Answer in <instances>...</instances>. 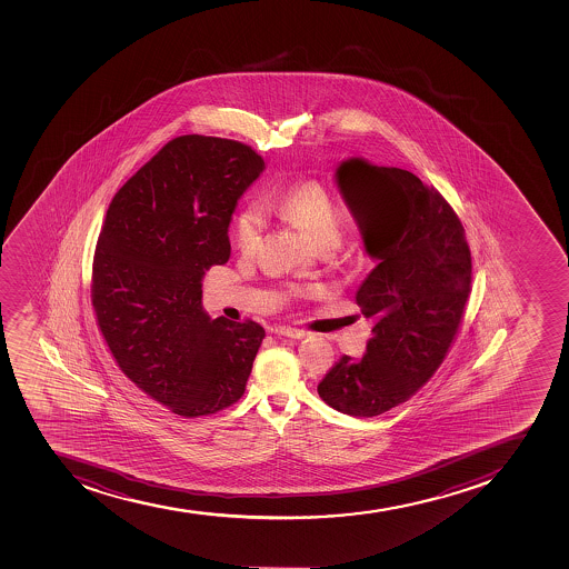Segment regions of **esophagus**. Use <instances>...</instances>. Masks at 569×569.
Listing matches in <instances>:
<instances>
[{"label": "esophagus", "instance_id": "obj_1", "mask_svg": "<svg viewBox=\"0 0 569 569\" xmlns=\"http://www.w3.org/2000/svg\"><path fill=\"white\" fill-rule=\"evenodd\" d=\"M271 331H274L278 336L291 337V339H302V337L308 336L306 331L291 328V326H274Z\"/></svg>", "mask_w": 569, "mask_h": 569}]
</instances>
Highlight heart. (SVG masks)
<instances>
[{"label": "heart", "mask_w": 569, "mask_h": 569, "mask_svg": "<svg viewBox=\"0 0 569 569\" xmlns=\"http://www.w3.org/2000/svg\"><path fill=\"white\" fill-rule=\"evenodd\" d=\"M266 204L278 216L297 224L315 247H336L341 241L342 217L330 190L317 180H303L289 186ZM266 213L260 204H249L233 222V239L243 254H252L261 243Z\"/></svg>", "instance_id": "1"}]
</instances>
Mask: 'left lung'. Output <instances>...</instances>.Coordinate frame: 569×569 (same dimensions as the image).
<instances>
[{
	"label": "left lung",
	"mask_w": 569,
	"mask_h": 569,
	"mask_svg": "<svg viewBox=\"0 0 569 569\" xmlns=\"http://www.w3.org/2000/svg\"><path fill=\"white\" fill-rule=\"evenodd\" d=\"M336 177L378 260L356 295L373 328L363 358L342 356L317 390L336 411L378 417L417 395L448 356L470 297V249L453 208L411 171L350 158Z\"/></svg>",
	"instance_id": "obj_1"
}]
</instances>
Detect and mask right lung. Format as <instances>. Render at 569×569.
<instances>
[{"label": "right lung", "mask_w": 569, "mask_h": 569, "mask_svg": "<svg viewBox=\"0 0 569 569\" xmlns=\"http://www.w3.org/2000/svg\"><path fill=\"white\" fill-rule=\"evenodd\" d=\"M263 169L241 141L179 136L107 210L92 267L99 330L121 372L179 417L236 403L266 337L254 320H211L201 289L230 258L233 210Z\"/></svg>", "instance_id": "right-lung-1"}]
</instances>
